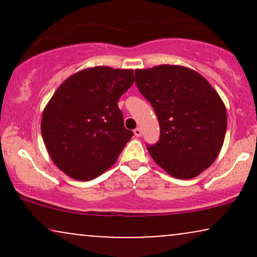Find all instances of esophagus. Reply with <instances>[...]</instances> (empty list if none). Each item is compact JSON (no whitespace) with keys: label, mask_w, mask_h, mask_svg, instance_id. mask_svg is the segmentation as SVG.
I'll list each match as a JSON object with an SVG mask.
<instances>
[{"label":"esophagus","mask_w":257,"mask_h":257,"mask_svg":"<svg viewBox=\"0 0 257 257\" xmlns=\"http://www.w3.org/2000/svg\"><path fill=\"white\" fill-rule=\"evenodd\" d=\"M134 134H135V137H141V134H143V131H141L140 128H137V129H134Z\"/></svg>","instance_id":"esophagus-1"}]
</instances>
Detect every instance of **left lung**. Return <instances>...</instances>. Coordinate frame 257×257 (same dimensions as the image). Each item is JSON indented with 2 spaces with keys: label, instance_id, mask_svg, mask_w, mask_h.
Here are the masks:
<instances>
[{
  "label": "left lung",
  "instance_id": "1",
  "mask_svg": "<svg viewBox=\"0 0 257 257\" xmlns=\"http://www.w3.org/2000/svg\"><path fill=\"white\" fill-rule=\"evenodd\" d=\"M135 83L152 105L161 126L153 161L176 179H192L221 151L227 113L217 91L198 72L179 65L137 70Z\"/></svg>",
  "mask_w": 257,
  "mask_h": 257
}]
</instances>
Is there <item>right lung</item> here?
<instances>
[{
  "label": "right lung",
  "instance_id": "right-lung-1",
  "mask_svg": "<svg viewBox=\"0 0 257 257\" xmlns=\"http://www.w3.org/2000/svg\"><path fill=\"white\" fill-rule=\"evenodd\" d=\"M133 82V70L90 67L65 79L44 107V145L55 166L70 178H98L132 139L118 100Z\"/></svg>",
  "mask_w": 257,
  "mask_h": 257
}]
</instances>
